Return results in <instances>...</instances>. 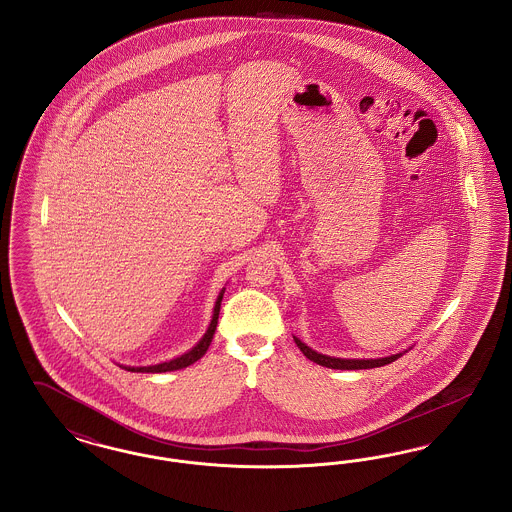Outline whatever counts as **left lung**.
I'll list each match as a JSON object with an SVG mask.
<instances>
[{"mask_svg": "<svg viewBox=\"0 0 512 512\" xmlns=\"http://www.w3.org/2000/svg\"><path fill=\"white\" fill-rule=\"evenodd\" d=\"M296 345L300 347L303 355L321 366L326 368H334V370H366V368H378V366H385V364H391L395 362L398 357H402L404 353H397V355H391V357H383V359H336V357H328V355H321L317 351H313L311 347H307L302 340L294 338Z\"/></svg>", "mask_w": 512, "mask_h": 512, "instance_id": "8db88e82", "label": "left lung"}]
</instances>
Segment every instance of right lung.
Segmentation results:
<instances>
[{
  "label": "right lung",
  "mask_w": 512,
  "mask_h": 512,
  "mask_svg": "<svg viewBox=\"0 0 512 512\" xmlns=\"http://www.w3.org/2000/svg\"><path fill=\"white\" fill-rule=\"evenodd\" d=\"M224 290H226V288H224ZM224 290L220 292V296H218V300H216V305H214V313H212V321H210L209 330L205 332V336L201 338V341H199L195 347H191L188 353H184V355H180V357H176V359L169 360V362L153 364V366H123V368L129 370V372H150V374H159V372H172V370L186 368V366H190L193 362H197V360L201 359V357L207 353L210 341L214 338L216 324H218V315H220V303H222V298H224Z\"/></svg>",
  "instance_id": "add662e5"
}]
</instances>
